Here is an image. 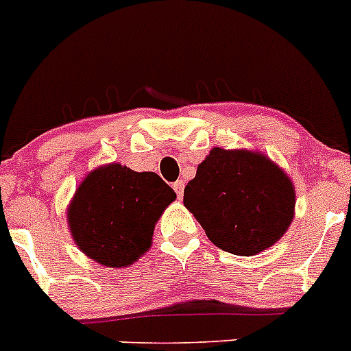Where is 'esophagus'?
I'll list each match as a JSON object with an SVG mask.
<instances>
[{
	"label": "esophagus",
	"mask_w": 351,
	"mask_h": 351,
	"mask_svg": "<svg viewBox=\"0 0 351 351\" xmlns=\"http://www.w3.org/2000/svg\"><path fill=\"white\" fill-rule=\"evenodd\" d=\"M173 189H175L176 195L182 197L183 195V190H185V182H183V180H178V182L173 183Z\"/></svg>",
	"instance_id": "1"
}]
</instances>
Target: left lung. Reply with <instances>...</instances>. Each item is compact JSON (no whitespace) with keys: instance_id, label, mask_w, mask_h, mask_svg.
I'll list each match as a JSON object with an SVG mask.
<instances>
[{"instance_id":"1","label":"left lung","mask_w":351,"mask_h":351,"mask_svg":"<svg viewBox=\"0 0 351 351\" xmlns=\"http://www.w3.org/2000/svg\"><path fill=\"white\" fill-rule=\"evenodd\" d=\"M183 204L216 247L247 257L283 237L293 221L295 189L264 154L214 147L186 183Z\"/></svg>"}]
</instances>
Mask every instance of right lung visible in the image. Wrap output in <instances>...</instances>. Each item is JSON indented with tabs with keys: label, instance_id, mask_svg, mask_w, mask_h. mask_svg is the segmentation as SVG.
<instances>
[{
	"label": "right lung",
	"instance_id": "1",
	"mask_svg": "<svg viewBox=\"0 0 351 351\" xmlns=\"http://www.w3.org/2000/svg\"><path fill=\"white\" fill-rule=\"evenodd\" d=\"M176 193L152 171L99 166L75 192L68 226L77 247L106 267L132 266L151 248L162 210Z\"/></svg>",
	"mask_w": 351,
	"mask_h": 351
}]
</instances>
